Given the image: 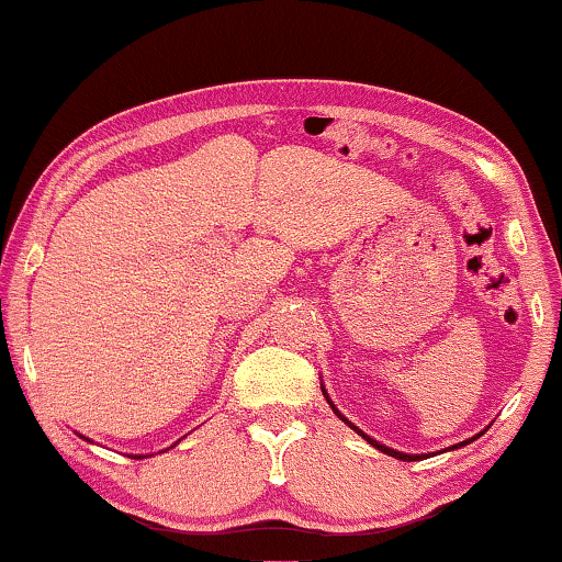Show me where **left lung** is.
Here are the masks:
<instances>
[{"mask_svg":"<svg viewBox=\"0 0 562 562\" xmlns=\"http://www.w3.org/2000/svg\"><path fill=\"white\" fill-rule=\"evenodd\" d=\"M322 394H325V389H322ZM329 406H333V402H329ZM333 409H335V406H333ZM335 414H337V417H340V419L345 422V425H350V422H348V419H345L340 412H337V409H335ZM350 427H352V425H350ZM352 429H356V432H358V435H363V432H360V429H358V427H352ZM363 437H366V440H368V442H371V445H373V448H379L381 452H386V456H391V458H398V460H419V456H406V452H396V450H391V448H386V445L375 442V440H373V437H368V435H363ZM460 445H465V442H460ZM452 448H456V445H452Z\"/></svg>","mask_w":562,"mask_h":562,"instance_id":"8db88e82","label":"left lung"}]
</instances>
